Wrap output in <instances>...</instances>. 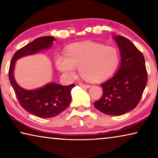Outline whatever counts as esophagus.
<instances>
[{"instance_id":"1","label":"esophagus","mask_w":158,"mask_h":158,"mask_svg":"<svg viewBox=\"0 0 158 158\" xmlns=\"http://www.w3.org/2000/svg\"><path fill=\"white\" fill-rule=\"evenodd\" d=\"M79 85H80V86H81L82 88H84V89H89V88H90V85H89V84H82V83H80Z\"/></svg>"}]
</instances>
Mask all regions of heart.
Here are the masks:
<instances>
[{
	"label": "heart",
	"instance_id": "b5f03b06",
	"mask_svg": "<svg viewBox=\"0 0 158 158\" xmlns=\"http://www.w3.org/2000/svg\"><path fill=\"white\" fill-rule=\"evenodd\" d=\"M119 52L116 47L96 42L73 44L66 50L65 56L56 58L58 69L68 76L75 74V68L86 79L102 80L113 74L118 66Z\"/></svg>",
	"mask_w": 158,
	"mask_h": 158
}]
</instances>
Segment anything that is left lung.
<instances>
[{
	"instance_id": "1",
	"label": "left lung",
	"mask_w": 158,
	"mask_h": 158,
	"mask_svg": "<svg viewBox=\"0 0 158 158\" xmlns=\"http://www.w3.org/2000/svg\"><path fill=\"white\" fill-rule=\"evenodd\" d=\"M114 39L121 53V66L116 74L101 84L103 94L94 106L105 114L121 116L137 106L148 74L143 55L132 42L121 35L114 36Z\"/></svg>"
}]
</instances>
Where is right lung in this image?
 <instances>
[{"label": "right lung", "instance_id": "1", "mask_svg": "<svg viewBox=\"0 0 158 158\" xmlns=\"http://www.w3.org/2000/svg\"><path fill=\"white\" fill-rule=\"evenodd\" d=\"M55 38L52 36L38 37L17 52L12 58L9 68V80L20 105L28 113L40 118H52L65 110L71 102V90L74 84L62 85L50 83L40 89L28 90L20 87L14 79L16 60L24 56L34 54L42 49H49Z\"/></svg>", "mask_w": 158, "mask_h": 158}]
</instances>
